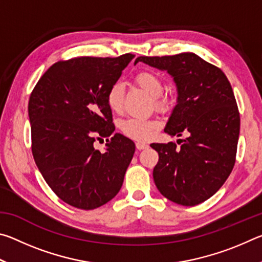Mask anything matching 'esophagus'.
<instances>
[{"instance_id":"34e87169","label":"esophagus","mask_w":262,"mask_h":262,"mask_svg":"<svg viewBox=\"0 0 262 262\" xmlns=\"http://www.w3.org/2000/svg\"><path fill=\"white\" fill-rule=\"evenodd\" d=\"M149 145L147 143H144V142H136V148L139 150H143V149H147Z\"/></svg>"}]
</instances>
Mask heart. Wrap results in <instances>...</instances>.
<instances>
[{
    "label": "heart",
    "mask_w": 262,
    "mask_h": 262,
    "mask_svg": "<svg viewBox=\"0 0 262 262\" xmlns=\"http://www.w3.org/2000/svg\"><path fill=\"white\" fill-rule=\"evenodd\" d=\"M135 84L142 90L152 97L156 110L165 111L170 105V98L163 92V81L156 73L141 72L134 78ZM125 100V88L121 83H114L108 89L106 101L110 110L114 113H121ZM161 127V121L157 119L128 118L120 122V129L123 135L133 140L147 141Z\"/></svg>",
    "instance_id": "heart-1"
}]
</instances>
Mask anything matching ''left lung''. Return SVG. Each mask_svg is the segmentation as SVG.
<instances>
[{"instance_id":"1","label":"left lung","mask_w":262,"mask_h":262,"mask_svg":"<svg viewBox=\"0 0 262 262\" xmlns=\"http://www.w3.org/2000/svg\"><path fill=\"white\" fill-rule=\"evenodd\" d=\"M173 77L178 98L164 132L187 133L180 147L152 143L158 152L154 181L162 195L181 206H196L212 196L236 162L241 117L228 77L194 53L139 56L135 60Z\"/></svg>"}]
</instances>
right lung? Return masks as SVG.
<instances>
[{
	"instance_id": "1",
	"label": "right lung",
	"mask_w": 262,
	"mask_h": 262,
	"mask_svg": "<svg viewBox=\"0 0 262 262\" xmlns=\"http://www.w3.org/2000/svg\"><path fill=\"white\" fill-rule=\"evenodd\" d=\"M134 59L79 56L55 62L29 100L34 162L62 201L78 209L105 205L120 190L135 144L115 129L106 95ZM108 139L106 151L97 139Z\"/></svg>"
}]
</instances>
